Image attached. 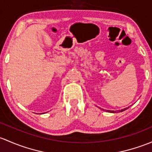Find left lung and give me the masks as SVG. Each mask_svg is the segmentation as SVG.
<instances>
[{
    "label": "left lung",
    "instance_id": "1",
    "mask_svg": "<svg viewBox=\"0 0 152 152\" xmlns=\"http://www.w3.org/2000/svg\"><path fill=\"white\" fill-rule=\"evenodd\" d=\"M127 108H124V109H122V110H121V111H117V112H120V111H125V110L127 109ZM108 111V112H111V113H116V111H109V110H108V111Z\"/></svg>",
    "mask_w": 152,
    "mask_h": 152
}]
</instances>
